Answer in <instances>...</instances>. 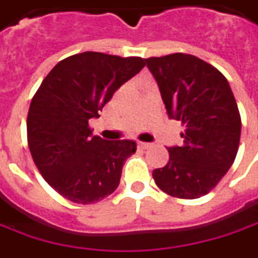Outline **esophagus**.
I'll return each mask as SVG.
<instances>
[{
	"label": "esophagus",
	"instance_id": "obj_1",
	"mask_svg": "<svg viewBox=\"0 0 258 258\" xmlns=\"http://www.w3.org/2000/svg\"><path fill=\"white\" fill-rule=\"evenodd\" d=\"M139 147L140 149H143V150H146L149 147H152V145H150V143H145V142H140Z\"/></svg>",
	"mask_w": 258,
	"mask_h": 258
}]
</instances>
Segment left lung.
I'll use <instances>...</instances> for the list:
<instances>
[{"label": "left lung", "instance_id": "left-lung-1", "mask_svg": "<svg viewBox=\"0 0 258 258\" xmlns=\"http://www.w3.org/2000/svg\"><path fill=\"white\" fill-rule=\"evenodd\" d=\"M167 113L185 127L182 146L168 147L166 166L153 170L161 191L195 200L218 185L232 167L241 120L232 88L218 69L192 54L145 58Z\"/></svg>", "mask_w": 258, "mask_h": 258}]
</instances>
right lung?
Listing matches in <instances>:
<instances>
[{
  "mask_svg": "<svg viewBox=\"0 0 258 258\" xmlns=\"http://www.w3.org/2000/svg\"><path fill=\"white\" fill-rule=\"evenodd\" d=\"M145 66L142 57L78 53L58 61L33 95L26 120L32 159L66 200L88 205L118 188L136 143L94 136L88 120Z\"/></svg>",
  "mask_w": 258,
  "mask_h": 258,
  "instance_id": "obj_1",
  "label": "right lung"
}]
</instances>
